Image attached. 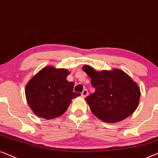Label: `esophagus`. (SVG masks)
I'll use <instances>...</instances> for the list:
<instances>
[{"mask_svg":"<svg viewBox=\"0 0 158 158\" xmlns=\"http://www.w3.org/2000/svg\"><path fill=\"white\" fill-rule=\"evenodd\" d=\"M88 95V91L86 89H84L81 92V96L83 97H85Z\"/></svg>","mask_w":158,"mask_h":158,"instance_id":"34e87169","label":"esophagus"}]
</instances>
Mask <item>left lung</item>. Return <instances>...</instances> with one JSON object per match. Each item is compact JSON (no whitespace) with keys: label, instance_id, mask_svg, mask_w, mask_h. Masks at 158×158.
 <instances>
[{"label":"left lung","instance_id":"1","mask_svg":"<svg viewBox=\"0 0 158 158\" xmlns=\"http://www.w3.org/2000/svg\"><path fill=\"white\" fill-rule=\"evenodd\" d=\"M83 70L91 78L95 92L85 100L97 117L105 123H114L130 116L136 110L140 97L137 84L123 71L96 72L89 66Z\"/></svg>","mask_w":158,"mask_h":158}]
</instances>
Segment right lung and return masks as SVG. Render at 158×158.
<instances>
[{
	"instance_id": "add662e5",
	"label": "right lung",
	"mask_w": 158,
	"mask_h": 158,
	"mask_svg": "<svg viewBox=\"0 0 158 158\" xmlns=\"http://www.w3.org/2000/svg\"><path fill=\"white\" fill-rule=\"evenodd\" d=\"M69 74L64 69L48 66L30 80L26 86V97L36 116L46 119L60 117L72 99L81 95L74 92V82L66 80Z\"/></svg>"
}]
</instances>
